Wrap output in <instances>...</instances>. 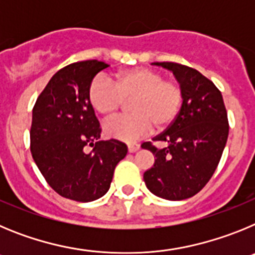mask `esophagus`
Masks as SVG:
<instances>
[{
	"label": "esophagus",
	"mask_w": 255,
	"mask_h": 255,
	"mask_svg": "<svg viewBox=\"0 0 255 255\" xmlns=\"http://www.w3.org/2000/svg\"><path fill=\"white\" fill-rule=\"evenodd\" d=\"M139 144L138 143H129L128 144V150H129L130 153H134V152H136V150L139 149Z\"/></svg>",
	"instance_id": "1"
}]
</instances>
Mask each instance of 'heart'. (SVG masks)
Here are the masks:
<instances>
[{"label":"heart","mask_w":255,"mask_h":255,"mask_svg":"<svg viewBox=\"0 0 255 255\" xmlns=\"http://www.w3.org/2000/svg\"><path fill=\"white\" fill-rule=\"evenodd\" d=\"M130 101V116L117 117L105 124L108 138L130 141L143 138L152 130L172 125L184 102L179 83L164 80L163 74L148 67L123 70L114 80L98 75L88 88V101L103 117H111L120 110L123 101Z\"/></svg>","instance_id":"obj_1"}]
</instances>
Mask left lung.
Wrapping results in <instances>:
<instances>
[{
  "instance_id": "obj_1",
  "label": "left lung",
  "mask_w": 255,
  "mask_h": 255,
  "mask_svg": "<svg viewBox=\"0 0 255 255\" xmlns=\"http://www.w3.org/2000/svg\"><path fill=\"white\" fill-rule=\"evenodd\" d=\"M172 71L184 92V102L175 123L153 141L141 144L154 155L144 182L154 195L182 200L195 195L215 173L229 136V121L222 94L195 69L175 62H153Z\"/></svg>"
}]
</instances>
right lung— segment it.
<instances>
[{"instance_id":"right-lung-1","label":"right lung","mask_w":255,"mask_h":255,"mask_svg":"<svg viewBox=\"0 0 255 255\" xmlns=\"http://www.w3.org/2000/svg\"><path fill=\"white\" fill-rule=\"evenodd\" d=\"M108 66L102 61L88 60L61 69L33 108V159L56 193L76 202L103 197L111 185L115 167L128 153L121 141L98 140L100 123L88 101L89 84ZM85 145L95 148L87 153Z\"/></svg>"}]
</instances>
